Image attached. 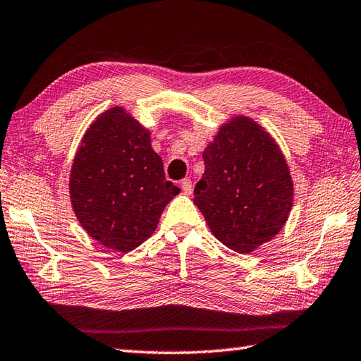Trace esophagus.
Instances as JSON below:
<instances>
[{
    "label": "esophagus",
    "mask_w": 361,
    "mask_h": 361,
    "mask_svg": "<svg viewBox=\"0 0 361 361\" xmlns=\"http://www.w3.org/2000/svg\"><path fill=\"white\" fill-rule=\"evenodd\" d=\"M181 189H183V192H185V194L192 192V181H190V178L181 180Z\"/></svg>",
    "instance_id": "esophagus-1"
}]
</instances>
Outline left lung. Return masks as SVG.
Masks as SVG:
<instances>
[{"instance_id":"left-lung-1","label":"left lung","mask_w":361,"mask_h":361,"mask_svg":"<svg viewBox=\"0 0 361 361\" xmlns=\"http://www.w3.org/2000/svg\"><path fill=\"white\" fill-rule=\"evenodd\" d=\"M204 173L194 203L228 249L249 253L283 228L293 181L279 145L252 118L225 123L203 152Z\"/></svg>"}]
</instances>
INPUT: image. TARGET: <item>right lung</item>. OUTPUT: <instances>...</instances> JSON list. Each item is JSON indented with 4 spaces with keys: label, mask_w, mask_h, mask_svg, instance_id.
Listing matches in <instances>:
<instances>
[{
    "label": "right lung",
    "mask_w": 361,
    "mask_h": 361,
    "mask_svg": "<svg viewBox=\"0 0 361 361\" xmlns=\"http://www.w3.org/2000/svg\"><path fill=\"white\" fill-rule=\"evenodd\" d=\"M178 192L166 180L150 133L125 109L106 111L84 134L70 173V199L84 230L104 247L136 249Z\"/></svg>",
    "instance_id": "1"
}]
</instances>
